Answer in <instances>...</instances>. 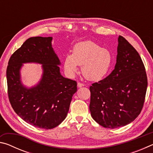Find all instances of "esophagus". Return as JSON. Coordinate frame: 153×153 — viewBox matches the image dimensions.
Returning a JSON list of instances; mask_svg holds the SVG:
<instances>
[{
    "label": "esophagus",
    "instance_id": "obj_1",
    "mask_svg": "<svg viewBox=\"0 0 153 153\" xmlns=\"http://www.w3.org/2000/svg\"><path fill=\"white\" fill-rule=\"evenodd\" d=\"M82 86H84V84H82V83H80V82H78L77 83V87L78 88H81Z\"/></svg>",
    "mask_w": 153,
    "mask_h": 153
}]
</instances>
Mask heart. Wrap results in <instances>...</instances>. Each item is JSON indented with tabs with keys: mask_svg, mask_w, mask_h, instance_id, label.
<instances>
[{
	"mask_svg": "<svg viewBox=\"0 0 153 153\" xmlns=\"http://www.w3.org/2000/svg\"><path fill=\"white\" fill-rule=\"evenodd\" d=\"M113 62L112 53L107 48L92 41L77 43L72 50V55H67L64 60V69L73 76L82 66V73L90 81L102 79L111 70Z\"/></svg>",
	"mask_w": 153,
	"mask_h": 153,
	"instance_id": "b5f03b06",
	"label": "heart"
}]
</instances>
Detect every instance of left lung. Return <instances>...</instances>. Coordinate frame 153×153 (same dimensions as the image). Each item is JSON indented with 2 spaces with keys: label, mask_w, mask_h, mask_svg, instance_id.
I'll return each mask as SVG.
<instances>
[{
  "label": "left lung",
  "mask_w": 153,
  "mask_h": 153,
  "mask_svg": "<svg viewBox=\"0 0 153 153\" xmlns=\"http://www.w3.org/2000/svg\"><path fill=\"white\" fill-rule=\"evenodd\" d=\"M116 61L110 75L90 87L91 115L106 128L125 126L138 117L148 85L140 56L121 36L118 38Z\"/></svg>",
  "instance_id": "8db88e82"
}]
</instances>
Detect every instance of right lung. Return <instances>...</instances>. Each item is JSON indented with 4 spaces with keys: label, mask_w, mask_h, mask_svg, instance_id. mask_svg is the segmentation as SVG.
Wrapping results in <instances>:
<instances>
[{
    "label": "right lung",
    "mask_w": 153,
    "mask_h": 153,
    "mask_svg": "<svg viewBox=\"0 0 153 153\" xmlns=\"http://www.w3.org/2000/svg\"><path fill=\"white\" fill-rule=\"evenodd\" d=\"M52 37L28 38L10 58L7 69L9 101L25 122L36 128L53 129L66 118L77 82L61 76V62L52 47ZM42 64L43 75L36 86L22 84L20 70L24 63Z\"/></svg>",
    "instance_id": "add662e5"
}]
</instances>
